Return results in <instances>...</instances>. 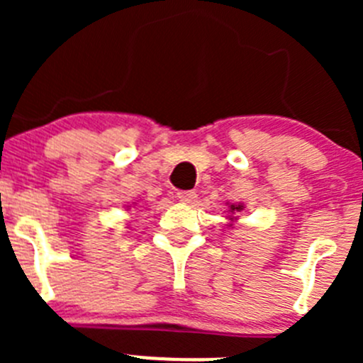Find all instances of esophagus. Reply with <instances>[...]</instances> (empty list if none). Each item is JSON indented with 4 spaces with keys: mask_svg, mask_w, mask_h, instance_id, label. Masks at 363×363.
<instances>
[{
    "mask_svg": "<svg viewBox=\"0 0 363 363\" xmlns=\"http://www.w3.org/2000/svg\"><path fill=\"white\" fill-rule=\"evenodd\" d=\"M177 199L182 203H195L196 202V193L195 191H179Z\"/></svg>",
    "mask_w": 363,
    "mask_h": 363,
    "instance_id": "34e87169",
    "label": "esophagus"
}]
</instances>
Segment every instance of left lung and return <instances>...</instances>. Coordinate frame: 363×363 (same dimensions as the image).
Returning <instances> with one entry per match:
<instances>
[{"label":"left lung","instance_id":"1","mask_svg":"<svg viewBox=\"0 0 363 363\" xmlns=\"http://www.w3.org/2000/svg\"><path fill=\"white\" fill-rule=\"evenodd\" d=\"M242 208H244V205H230V212H232V214H233V212H240V211H242ZM228 218L230 219H232V221H233V219H237V218H232V216H228Z\"/></svg>","mask_w":363,"mask_h":363}]
</instances>
